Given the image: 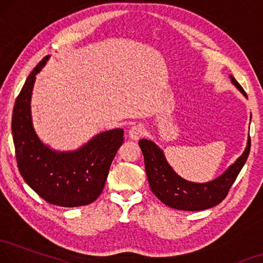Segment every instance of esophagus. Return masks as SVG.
I'll return each instance as SVG.
<instances>
[{
	"label": "esophagus",
	"mask_w": 263,
	"mask_h": 263,
	"mask_svg": "<svg viewBox=\"0 0 263 263\" xmlns=\"http://www.w3.org/2000/svg\"><path fill=\"white\" fill-rule=\"evenodd\" d=\"M145 134V129L142 124H135L129 129L128 135L132 140H140Z\"/></svg>",
	"instance_id": "obj_1"
}]
</instances>
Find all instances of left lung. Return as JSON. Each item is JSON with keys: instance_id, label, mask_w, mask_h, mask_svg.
Instances as JSON below:
<instances>
[{"instance_id": "1", "label": "left lung", "mask_w": 263, "mask_h": 263, "mask_svg": "<svg viewBox=\"0 0 263 263\" xmlns=\"http://www.w3.org/2000/svg\"><path fill=\"white\" fill-rule=\"evenodd\" d=\"M232 82L246 94L240 83L230 76ZM139 145L142 151L148 182L154 195L169 207L180 211H203L219 204L228 195L234 181L241 172L250 152V137L246 151L236 162L220 177L208 183L188 182L177 175L165 161L163 153L152 141L141 139Z\"/></svg>"}]
</instances>
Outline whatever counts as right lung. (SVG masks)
<instances>
[{
	"mask_svg": "<svg viewBox=\"0 0 263 263\" xmlns=\"http://www.w3.org/2000/svg\"><path fill=\"white\" fill-rule=\"evenodd\" d=\"M48 56L37 63L16 98L11 132L20 174L48 203L80 207L94 202L102 193L109 168L123 142L121 128L101 133L79 151L56 153L36 136L30 118V98L35 75Z\"/></svg>",
	"mask_w": 263,
	"mask_h": 263,
	"instance_id": "add662e5",
	"label": "right lung"
}]
</instances>
